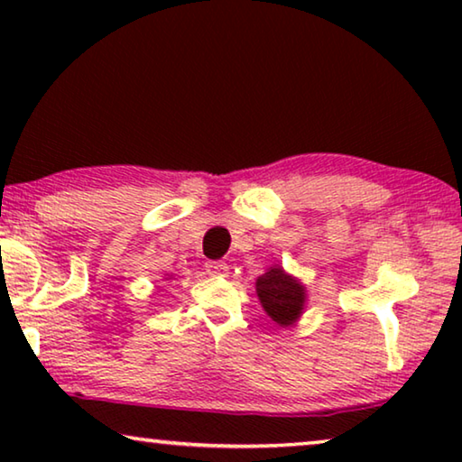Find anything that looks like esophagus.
Returning <instances> with one entry per match:
<instances>
[{
	"mask_svg": "<svg viewBox=\"0 0 462 462\" xmlns=\"http://www.w3.org/2000/svg\"><path fill=\"white\" fill-rule=\"evenodd\" d=\"M228 264H226L224 261H208L206 263V271L209 273V275H217V277H226L228 275Z\"/></svg>",
	"mask_w": 462,
	"mask_h": 462,
	"instance_id": "esophagus-1",
	"label": "esophagus"
}]
</instances>
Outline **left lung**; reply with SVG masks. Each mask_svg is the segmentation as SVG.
Masks as SVG:
<instances>
[{"mask_svg": "<svg viewBox=\"0 0 462 462\" xmlns=\"http://www.w3.org/2000/svg\"><path fill=\"white\" fill-rule=\"evenodd\" d=\"M256 295L267 316L279 326H293L306 308V287L275 264L256 279Z\"/></svg>", "mask_w": 462, "mask_h": 462, "instance_id": "obj_1", "label": "left lung"}]
</instances>
